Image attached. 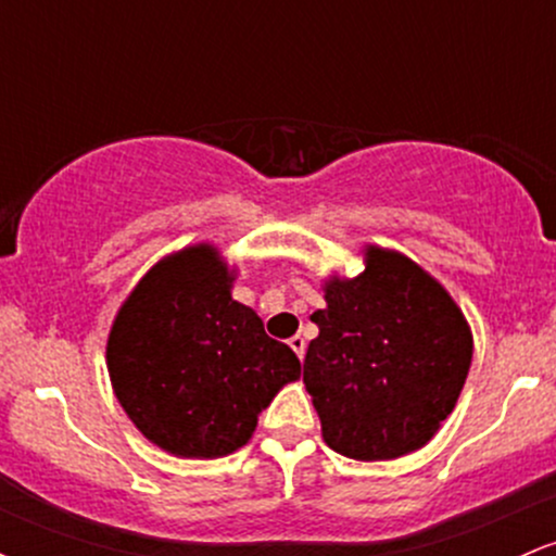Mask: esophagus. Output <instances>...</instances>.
I'll return each mask as SVG.
<instances>
[{
	"mask_svg": "<svg viewBox=\"0 0 556 556\" xmlns=\"http://www.w3.org/2000/svg\"><path fill=\"white\" fill-rule=\"evenodd\" d=\"M290 348L295 350L298 358H303V355H305V340H303V337H300V334L292 337V340H290Z\"/></svg>",
	"mask_w": 556,
	"mask_h": 556,
	"instance_id": "1",
	"label": "esophagus"
}]
</instances>
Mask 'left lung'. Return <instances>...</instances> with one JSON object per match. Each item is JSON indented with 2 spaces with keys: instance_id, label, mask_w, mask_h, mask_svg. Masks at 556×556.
Wrapping results in <instances>:
<instances>
[{
  "instance_id": "1",
  "label": "left lung",
  "mask_w": 556,
  "mask_h": 556,
  "mask_svg": "<svg viewBox=\"0 0 556 556\" xmlns=\"http://www.w3.org/2000/svg\"><path fill=\"white\" fill-rule=\"evenodd\" d=\"M303 384L324 442L353 460H394L424 446L455 410L473 334L463 311L416 261L366 248V271L324 282Z\"/></svg>"
}]
</instances>
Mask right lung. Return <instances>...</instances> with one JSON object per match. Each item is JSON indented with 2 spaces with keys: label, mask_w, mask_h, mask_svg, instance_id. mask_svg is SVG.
Segmentation results:
<instances>
[{
  "label": "right lung",
  "mask_w": 556,
  "mask_h": 556,
  "mask_svg": "<svg viewBox=\"0 0 556 556\" xmlns=\"http://www.w3.org/2000/svg\"><path fill=\"white\" fill-rule=\"evenodd\" d=\"M232 282L214 245L182 248L140 279L106 340L127 418L177 457L212 460L240 450L274 394L300 379L298 355L232 300Z\"/></svg>",
  "instance_id": "obj_1"
}]
</instances>
